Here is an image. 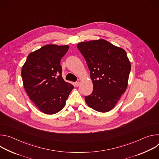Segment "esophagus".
<instances>
[{
	"label": "esophagus",
	"mask_w": 159,
	"mask_h": 159,
	"mask_svg": "<svg viewBox=\"0 0 159 159\" xmlns=\"http://www.w3.org/2000/svg\"><path fill=\"white\" fill-rule=\"evenodd\" d=\"M79 85H80V82H79V81L76 82L75 83V85L76 87H79Z\"/></svg>",
	"instance_id": "34e87169"
}]
</instances>
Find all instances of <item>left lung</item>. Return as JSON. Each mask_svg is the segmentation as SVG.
I'll use <instances>...</instances> for the list:
<instances>
[{
  "label": "left lung",
  "mask_w": 159,
  "mask_h": 159,
  "mask_svg": "<svg viewBox=\"0 0 159 159\" xmlns=\"http://www.w3.org/2000/svg\"><path fill=\"white\" fill-rule=\"evenodd\" d=\"M77 47L93 83L92 94L85 96L87 104L99 112L111 111L128 86L131 64L126 52L102 39L81 42Z\"/></svg>",
  "instance_id": "1"
}]
</instances>
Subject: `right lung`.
<instances>
[{"mask_svg": "<svg viewBox=\"0 0 159 159\" xmlns=\"http://www.w3.org/2000/svg\"><path fill=\"white\" fill-rule=\"evenodd\" d=\"M69 46L47 44L31 52L22 67L24 87L36 106L47 115L61 111L74 85L61 76V58Z\"/></svg>", "mask_w": 159, "mask_h": 159, "instance_id": "add662e5", "label": "right lung"}]
</instances>
